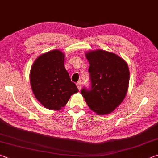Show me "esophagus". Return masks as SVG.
I'll list each match as a JSON object with an SVG mask.
<instances>
[{
    "mask_svg": "<svg viewBox=\"0 0 158 158\" xmlns=\"http://www.w3.org/2000/svg\"><path fill=\"white\" fill-rule=\"evenodd\" d=\"M82 81L81 80H79V81L77 83V86L78 88V89L80 90L81 89V85H82Z\"/></svg>",
    "mask_w": 158,
    "mask_h": 158,
    "instance_id": "esophagus-1",
    "label": "esophagus"
}]
</instances>
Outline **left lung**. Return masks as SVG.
Masks as SVG:
<instances>
[{
	"mask_svg": "<svg viewBox=\"0 0 158 158\" xmlns=\"http://www.w3.org/2000/svg\"><path fill=\"white\" fill-rule=\"evenodd\" d=\"M86 58L91 86L83 88L81 95L96 114L111 113L126 95L130 80L127 64L118 55L103 50L87 53Z\"/></svg>",
	"mask_w": 158,
	"mask_h": 158,
	"instance_id": "8db88e82",
	"label": "left lung"
}]
</instances>
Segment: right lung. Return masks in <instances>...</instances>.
I'll list each match as a JSON object with an SVG mask.
<instances>
[{"instance_id":"add662e5","label":"right lung","mask_w":158,"mask_h":158,"mask_svg":"<svg viewBox=\"0 0 158 158\" xmlns=\"http://www.w3.org/2000/svg\"><path fill=\"white\" fill-rule=\"evenodd\" d=\"M65 55L53 50L37 58L31 69L30 80L37 100L45 108L60 110L70 96L79 91L64 66Z\"/></svg>"}]
</instances>
